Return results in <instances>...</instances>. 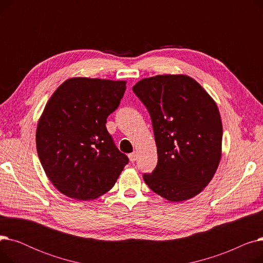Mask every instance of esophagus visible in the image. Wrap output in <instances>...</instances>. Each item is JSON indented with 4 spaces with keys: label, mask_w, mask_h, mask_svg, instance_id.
I'll return each instance as SVG.
<instances>
[{
    "label": "esophagus",
    "mask_w": 263,
    "mask_h": 263,
    "mask_svg": "<svg viewBox=\"0 0 263 263\" xmlns=\"http://www.w3.org/2000/svg\"><path fill=\"white\" fill-rule=\"evenodd\" d=\"M136 159H137V154L136 153H132V154H130L129 155V160H130V162H135L136 161Z\"/></svg>",
    "instance_id": "obj_1"
}]
</instances>
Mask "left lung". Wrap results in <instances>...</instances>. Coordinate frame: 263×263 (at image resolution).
Here are the masks:
<instances>
[{
    "label": "left lung",
    "mask_w": 263,
    "mask_h": 263,
    "mask_svg": "<svg viewBox=\"0 0 263 263\" xmlns=\"http://www.w3.org/2000/svg\"><path fill=\"white\" fill-rule=\"evenodd\" d=\"M153 122L158 164L146 184L170 201H185L209 184L222 158L223 124L212 97L185 74L145 78L132 87Z\"/></svg>",
    "instance_id": "obj_1"
}]
</instances>
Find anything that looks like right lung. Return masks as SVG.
<instances>
[{"instance_id":"right-lung-1","label":"right lung","mask_w":263,"mask_h":263,"mask_svg":"<svg viewBox=\"0 0 263 263\" xmlns=\"http://www.w3.org/2000/svg\"><path fill=\"white\" fill-rule=\"evenodd\" d=\"M127 81L76 77L53 92L36 130L43 168L62 194L98 198L114 186L128 157L108 134L107 116L119 105Z\"/></svg>"}]
</instances>
